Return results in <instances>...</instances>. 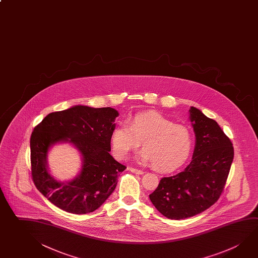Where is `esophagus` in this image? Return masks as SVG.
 Segmentation results:
<instances>
[{
    "label": "esophagus",
    "instance_id": "esophagus-1",
    "mask_svg": "<svg viewBox=\"0 0 258 258\" xmlns=\"http://www.w3.org/2000/svg\"><path fill=\"white\" fill-rule=\"evenodd\" d=\"M128 169H130L132 173H135V174H138V175H143L145 173L143 170H140V169H138V168H135V167H130Z\"/></svg>",
    "mask_w": 258,
    "mask_h": 258
}]
</instances>
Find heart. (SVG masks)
I'll use <instances>...</instances> for the list:
<instances>
[{"label":"heart","mask_w":258,"mask_h":258,"mask_svg":"<svg viewBox=\"0 0 258 258\" xmlns=\"http://www.w3.org/2000/svg\"><path fill=\"white\" fill-rule=\"evenodd\" d=\"M142 142L136 158L141 163H152L158 171L170 172L181 167L193 149V135L189 127L176 124L156 112L136 114L127 125L123 122L110 135L113 155L127 158Z\"/></svg>","instance_id":"b5f03b06"}]
</instances>
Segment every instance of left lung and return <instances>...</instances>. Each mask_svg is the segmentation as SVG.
Here are the masks:
<instances>
[{
    "instance_id": "1",
    "label": "left lung",
    "mask_w": 258,
    "mask_h": 258,
    "mask_svg": "<svg viewBox=\"0 0 258 258\" xmlns=\"http://www.w3.org/2000/svg\"><path fill=\"white\" fill-rule=\"evenodd\" d=\"M189 119L196 137L191 162L184 171L161 178L149 195L155 208L175 220L194 217L217 202L234 159L233 144L217 121L195 107Z\"/></svg>"
}]
</instances>
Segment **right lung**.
I'll list each match as a JSON object with an SVG mask.
<instances>
[{"label":"right lung","instance_id":"1","mask_svg":"<svg viewBox=\"0 0 258 258\" xmlns=\"http://www.w3.org/2000/svg\"><path fill=\"white\" fill-rule=\"evenodd\" d=\"M118 112L112 108L73 106L47 115L32 131L30 141L32 180L57 208L73 214L93 212L112 194L118 174L126 167L109 154L110 135ZM69 142L82 155L81 172L72 181L55 180L46 157L57 143Z\"/></svg>","mask_w":258,"mask_h":258}]
</instances>
